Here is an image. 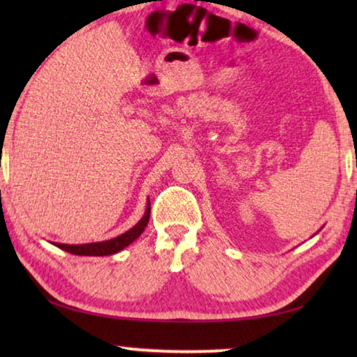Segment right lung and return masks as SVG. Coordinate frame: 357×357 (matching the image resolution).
<instances>
[{
    "label": "right lung",
    "mask_w": 357,
    "mask_h": 357,
    "mask_svg": "<svg viewBox=\"0 0 357 357\" xmlns=\"http://www.w3.org/2000/svg\"><path fill=\"white\" fill-rule=\"evenodd\" d=\"M151 215V202L148 198L146 203V211L140 220H138L134 227L128 231L119 234V236L108 239V241H100V243H89V244H59L53 243V245L59 247V249L64 252H69L72 255H82V257H107L113 255V253H118L124 249V247L130 245L134 241L140 236L144 231Z\"/></svg>",
    "instance_id": "add662e5"
}]
</instances>
